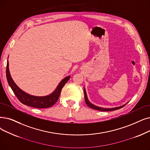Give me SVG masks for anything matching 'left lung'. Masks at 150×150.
<instances>
[{"instance_id": "8db88e82", "label": "left lung", "mask_w": 150, "mask_h": 150, "mask_svg": "<svg viewBox=\"0 0 150 150\" xmlns=\"http://www.w3.org/2000/svg\"><path fill=\"white\" fill-rule=\"evenodd\" d=\"M84 100H85V102L86 103V105L93 109L94 110H99V111H102V112H109V111H113V110H118L121 108L122 107H123L124 106H125L127 103H126V104H124V105L120 106V107H114V108H102V107H100L98 106H96L94 104H93L92 103H91L88 99V96H87V94H86V91L85 88H84Z\"/></svg>"}]
</instances>
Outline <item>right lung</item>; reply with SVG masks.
Masks as SVG:
<instances>
[{"label":"right lung","mask_w":150,"mask_h":150,"mask_svg":"<svg viewBox=\"0 0 150 150\" xmlns=\"http://www.w3.org/2000/svg\"><path fill=\"white\" fill-rule=\"evenodd\" d=\"M9 63L7 61L6 69V76L9 86L13 91L18 100L22 103L29 107L37 108H45L53 106L59 99L61 90L69 80L70 76H67L58 84L56 89L51 94L45 96H35L25 93L19 88L13 80L9 70Z\"/></svg>","instance_id":"1"}]
</instances>
